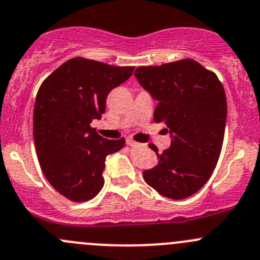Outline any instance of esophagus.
Returning a JSON list of instances; mask_svg holds the SVG:
<instances>
[{
  "instance_id": "esophagus-1",
  "label": "esophagus",
  "mask_w": 260,
  "mask_h": 260,
  "mask_svg": "<svg viewBox=\"0 0 260 260\" xmlns=\"http://www.w3.org/2000/svg\"><path fill=\"white\" fill-rule=\"evenodd\" d=\"M127 143L129 146H133V147H135V146H145V145H141V143H137L136 141H133V140H127Z\"/></svg>"
}]
</instances>
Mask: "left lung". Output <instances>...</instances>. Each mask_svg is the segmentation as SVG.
Instances as JSON below:
<instances>
[{"mask_svg":"<svg viewBox=\"0 0 260 260\" xmlns=\"http://www.w3.org/2000/svg\"><path fill=\"white\" fill-rule=\"evenodd\" d=\"M141 85L158 101L153 119L171 133V146L143 179L162 196L174 200L198 192L210 179L219 159L226 123V96L214 72L192 59L135 72Z\"/></svg>","mask_w":260,"mask_h":260,"instance_id":"1","label":"left lung"}]
</instances>
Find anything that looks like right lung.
Here are the masks:
<instances>
[{
	"mask_svg": "<svg viewBox=\"0 0 260 260\" xmlns=\"http://www.w3.org/2000/svg\"><path fill=\"white\" fill-rule=\"evenodd\" d=\"M135 67H113L85 57L60 65L43 81L34 108V141L44 176L68 200L84 203L103 187L104 161L124 138L101 137L90 125L106 112L109 91Z\"/></svg>",
	"mask_w": 260,
	"mask_h": 260,
	"instance_id": "right-lung-1",
	"label": "right lung"
}]
</instances>
